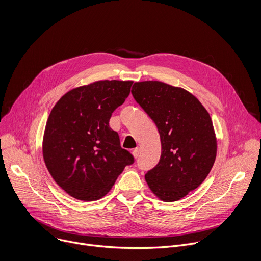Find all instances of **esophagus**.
I'll return each mask as SVG.
<instances>
[{
    "instance_id": "obj_1",
    "label": "esophagus",
    "mask_w": 261,
    "mask_h": 261,
    "mask_svg": "<svg viewBox=\"0 0 261 261\" xmlns=\"http://www.w3.org/2000/svg\"><path fill=\"white\" fill-rule=\"evenodd\" d=\"M139 153H140V151H139V148H138V147L134 148V150L132 151V155H133V157H134V158H138Z\"/></svg>"
}]
</instances>
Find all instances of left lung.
Returning a JSON list of instances; mask_svg holds the SVG:
<instances>
[{
  "label": "left lung",
  "mask_w": 261,
  "mask_h": 261,
  "mask_svg": "<svg viewBox=\"0 0 261 261\" xmlns=\"http://www.w3.org/2000/svg\"><path fill=\"white\" fill-rule=\"evenodd\" d=\"M131 93L160 134L159 163L144 176L148 188L160 200L176 201L201 185L214 165L210 114L190 92L162 82L134 83Z\"/></svg>",
  "instance_id": "left-lung-1"
}]
</instances>
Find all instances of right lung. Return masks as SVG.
Wrapping results in <instances>:
<instances>
[{
  "label": "right lung",
  "instance_id": "add662e5",
  "mask_svg": "<svg viewBox=\"0 0 261 261\" xmlns=\"http://www.w3.org/2000/svg\"><path fill=\"white\" fill-rule=\"evenodd\" d=\"M132 81H98L67 92L46 122L42 153L47 170L70 196H105L133 156L109 127L114 110L130 94Z\"/></svg>",
  "mask_w": 261,
  "mask_h": 261
}]
</instances>
